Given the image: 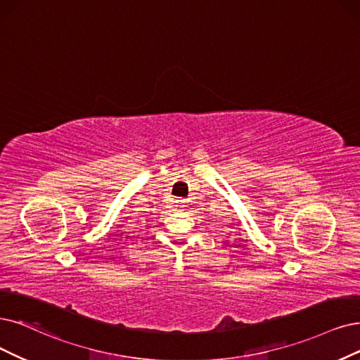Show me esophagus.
Here are the masks:
<instances>
[{"label": "esophagus", "mask_w": 360, "mask_h": 360, "mask_svg": "<svg viewBox=\"0 0 360 360\" xmlns=\"http://www.w3.org/2000/svg\"><path fill=\"white\" fill-rule=\"evenodd\" d=\"M178 206H184V200H178Z\"/></svg>", "instance_id": "1"}]
</instances>
